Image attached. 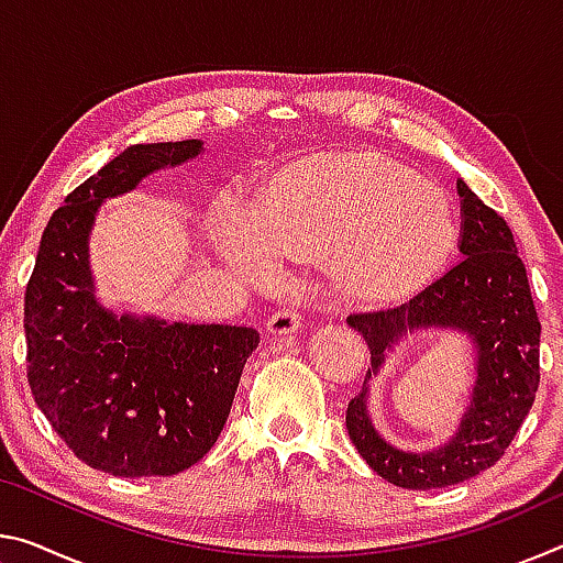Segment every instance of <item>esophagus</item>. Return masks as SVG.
<instances>
[{
	"label": "esophagus",
	"instance_id": "esophagus-1",
	"mask_svg": "<svg viewBox=\"0 0 563 563\" xmlns=\"http://www.w3.org/2000/svg\"><path fill=\"white\" fill-rule=\"evenodd\" d=\"M302 325V316L300 310L295 308H280L275 310L273 316L265 322V330H268V335H292V332H298Z\"/></svg>",
	"mask_w": 563,
	"mask_h": 563
}]
</instances>
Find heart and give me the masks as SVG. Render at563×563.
<instances>
[{
	"instance_id": "heart-1",
	"label": "heart",
	"mask_w": 563,
	"mask_h": 563,
	"mask_svg": "<svg viewBox=\"0 0 563 563\" xmlns=\"http://www.w3.org/2000/svg\"><path fill=\"white\" fill-rule=\"evenodd\" d=\"M218 233L235 271L247 278H271L283 255L335 253L352 292L385 300L450 253L456 223L446 196L430 180L362 154L292 170L258 213L241 198H228Z\"/></svg>"
}]
</instances>
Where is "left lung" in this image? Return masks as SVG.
I'll use <instances>...</instances> for the list:
<instances>
[{
  "label": "left lung",
  "instance_id": "left-lung-1",
  "mask_svg": "<svg viewBox=\"0 0 563 563\" xmlns=\"http://www.w3.org/2000/svg\"><path fill=\"white\" fill-rule=\"evenodd\" d=\"M456 190L462 258L407 302L347 318V325L365 338L373 362L347 405L350 440L383 479L402 489L452 487L497 464L539 389L541 322L511 228L464 180H456ZM432 327L460 329L473 338L477 383L450 443L432 453H402L376 434L366 412V383L407 331Z\"/></svg>",
  "mask_w": 563,
  "mask_h": 563
}]
</instances>
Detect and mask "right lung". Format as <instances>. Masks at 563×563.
Segmentation results:
<instances>
[{"label": "right lung", "mask_w": 563, "mask_h": 563, "mask_svg": "<svg viewBox=\"0 0 563 563\" xmlns=\"http://www.w3.org/2000/svg\"><path fill=\"white\" fill-rule=\"evenodd\" d=\"M201 141L136 144L66 196L24 292L26 377L64 444L113 476H170L221 434L253 328L117 316L93 298L89 233L107 198L201 154Z\"/></svg>", "instance_id": "right-lung-1"}]
</instances>
